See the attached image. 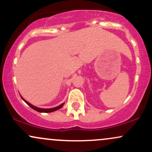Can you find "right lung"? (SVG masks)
I'll return each instance as SVG.
<instances>
[{
    "instance_id": "obj_1",
    "label": "right lung",
    "mask_w": 152,
    "mask_h": 152,
    "mask_svg": "<svg viewBox=\"0 0 152 152\" xmlns=\"http://www.w3.org/2000/svg\"><path fill=\"white\" fill-rule=\"evenodd\" d=\"M21 98L25 102L26 104H28L29 106H30L31 108H32L33 109L36 110V111H38V112H41V113H50V112H53V111H56V110H58L59 109H61V108L63 107V106H64V103H63L62 104H61V105H59L58 106H56V107H54V108H51V109H41V108H38V107H36V106H33L32 104H31L30 103H28V102H26V101L24 99L23 97L21 96Z\"/></svg>"
}]
</instances>
